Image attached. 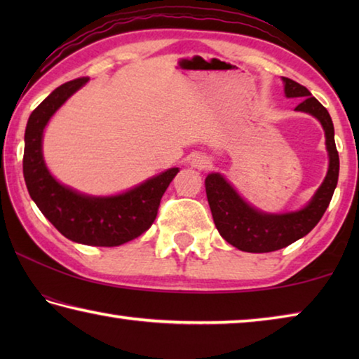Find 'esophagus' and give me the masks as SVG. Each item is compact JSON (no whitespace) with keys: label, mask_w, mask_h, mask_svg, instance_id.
Segmentation results:
<instances>
[{"label":"esophagus","mask_w":359,"mask_h":359,"mask_svg":"<svg viewBox=\"0 0 359 359\" xmlns=\"http://www.w3.org/2000/svg\"><path fill=\"white\" fill-rule=\"evenodd\" d=\"M210 165H212V163H210L209 158L201 156V155L196 156V158H194V160H193V166L196 168V169H203V171H205V169H209Z\"/></svg>","instance_id":"1"}]
</instances>
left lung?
Instances as JSON below:
<instances>
[{
    "label": "left lung",
    "instance_id": "left-lung-1",
    "mask_svg": "<svg viewBox=\"0 0 359 359\" xmlns=\"http://www.w3.org/2000/svg\"><path fill=\"white\" fill-rule=\"evenodd\" d=\"M283 82L285 95L288 98L302 100L296 106V111L312 114L323 125L326 149L330 154V169H327L325 182L306 208L282 215L258 212L248 205L220 174H209L204 185L215 226L228 244L242 252H276L304 238L321 220L337 185L339 151L334 142V126L330 114L304 85L288 77H283Z\"/></svg>",
    "mask_w": 359,
    "mask_h": 359
}]
</instances>
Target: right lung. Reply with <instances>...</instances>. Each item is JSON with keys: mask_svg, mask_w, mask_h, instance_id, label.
Returning <instances> with one entry per match:
<instances>
[{"mask_svg": "<svg viewBox=\"0 0 359 359\" xmlns=\"http://www.w3.org/2000/svg\"><path fill=\"white\" fill-rule=\"evenodd\" d=\"M88 77L60 85L29 115L25 130L23 177L29 196L65 238L93 247H117L136 239L155 222L161 196L177 168L168 169L133 190L111 198H90L52 177L42 158V133L53 112L82 87Z\"/></svg>", "mask_w": 359, "mask_h": 359, "instance_id": "right-lung-1", "label": "right lung"}]
</instances>
